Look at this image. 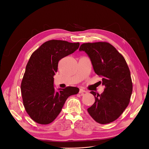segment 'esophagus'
I'll return each mask as SVG.
<instances>
[{
    "instance_id": "34e87169",
    "label": "esophagus",
    "mask_w": 149,
    "mask_h": 149,
    "mask_svg": "<svg viewBox=\"0 0 149 149\" xmlns=\"http://www.w3.org/2000/svg\"><path fill=\"white\" fill-rule=\"evenodd\" d=\"M87 92L85 90H84L83 89H80V91H79V93H81V94H83L84 93H86Z\"/></svg>"
}]
</instances>
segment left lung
Here are the masks:
<instances>
[{
	"mask_svg": "<svg viewBox=\"0 0 149 149\" xmlns=\"http://www.w3.org/2000/svg\"><path fill=\"white\" fill-rule=\"evenodd\" d=\"M79 51L87 54L95 74L102 77V84L105 86L100 95L91 92L95 101L88 112L100 124L113 122L127 107L132 93L127 63L122 55L107 42L83 43Z\"/></svg>",
	"mask_w": 149,
	"mask_h": 149,
	"instance_id": "1",
	"label": "left lung"
}]
</instances>
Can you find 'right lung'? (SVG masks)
Wrapping results in <instances>:
<instances>
[{
    "mask_svg": "<svg viewBox=\"0 0 149 149\" xmlns=\"http://www.w3.org/2000/svg\"><path fill=\"white\" fill-rule=\"evenodd\" d=\"M79 46V42L52 40L31 55L21 83V92L25 110L36 123H52L67 98L79 93V88L72 86L56 91L53 77L57 72L59 60L74 52Z\"/></svg>",
    "mask_w": 149,
    "mask_h": 149,
    "instance_id": "add662e5",
    "label": "right lung"
}]
</instances>
